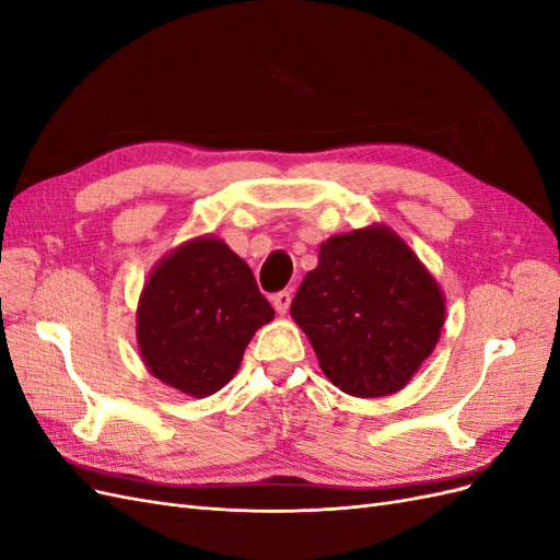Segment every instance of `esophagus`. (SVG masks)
Segmentation results:
<instances>
[{
  "label": "esophagus",
  "instance_id": "1",
  "mask_svg": "<svg viewBox=\"0 0 560 560\" xmlns=\"http://www.w3.org/2000/svg\"><path fill=\"white\" fill-rule=\"evenodd\" d=\"M290 303H292V292L290 290H282L278 294H273V306L280 315H284L287 311H290Z\"/></svg>",
  "mask_w": 560,
  "mask_h": 560
}]
</instances>
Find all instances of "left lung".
Returning <instances> with one entry per match:
<instances>
[{
    "label": "left lung",
    "mask_w": 560,
    "mask_h": 560,
    "mask_svg": "<svg viewBox=\"0 0 560 560\" xmlns=\"http://www.w3.org/2000/svg\"><path fill=\"white\" fill-rule=\"evenodd\" d=\"M444 294L411 247L385 226L334 235L303 278L292 317L325 376L352 397L401 389L444 327Z\"/></svg>",
    "instance_id": "left-lung-1"
}]
</instances>
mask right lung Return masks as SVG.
I'll use <instances>...</instances> for the list:
<instances>
[{
  "label": "right lung",
  "mask_w": 560,
  "mask_h": 560,
  "mask_svg": "<svg viewBox=\"0 0 560 560\" xmlns=\"http://www.w3.org/2000/svg\"><path fill=\"white\" fill-rule=\"evenodd\" d=\"M276 311L249 266L222 241L196 238L165 257L138 308L142 360L159 381L191 397L224 387Z\"/></svg>",
  "instance_id": "1"
}]
</instances>
